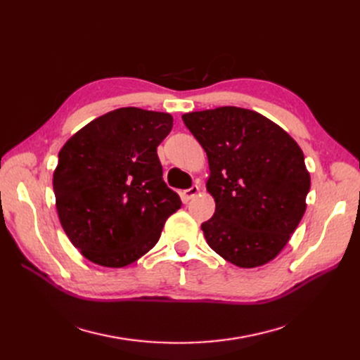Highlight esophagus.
<instances>
[{"label":"esophagus","instance_id":"34e87169","mask_svg":"<svg viewBox=\"0 0 360 360\" xmlns=\"http://www.w3.org/2000/svg\"><path fill=\"white\" fill-rule=\"evenodd\" d=\"M198 193H200V184H193L192 188L184 191V198H186V200H193Z\"/></svg>","mask_w":360,"mask_h":360}]
</instances>
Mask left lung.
<instances>
[{
	"mask_svg": "<svg viewBox=\"0 0 360 360\" xmlns=\"http://www.w3.org/2000/svg\"><path fill=\"white\" fill-rule=\"evenodd\" d=\"M181 118L209 159L205 188L216 210L201 225L207 243L237 267L267 264L307 210L311 177L302 148L281 126L245 108Z\"/></svg>",
	"mask_w": 360,
	"mask_h": 360,
	"instance_id": "1",
	"label": "left lung"
}]
</instances>
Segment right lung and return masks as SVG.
I'll return each instance as SVG.
<instances>
[{"instance_id":"obj_1","label":"right lung","mask_w":360,"mask_h":360,"mask_svg":"<svg viewBox=\"0 0 360 360\" xmlns=\"http://www.w3.org/2000/svg\"><path fill=\"white\" fill-rule=\"evenodd\" d=\"M167 112L120 108L78 130L58 153L53 193L69 240L91 263L120 269L153 248L181 201L162 179Z\"/></svg>"}]
</instances>
